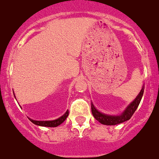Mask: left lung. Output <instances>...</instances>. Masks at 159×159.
I'll return each instance as SVG.
<instances>
[{
  "mask_svg": "<svg viewBox=\"0 0 159 159\" xmlns=\"http://www.w3.org/2000/svg\"><path fill=\"white\" fill-rule=\"evenodd\" d=\"M144 85H143L139 94L137 95L136 98L126 107V108L120 115H108V114L102 113L95 107L93 102H91V110H92L93 116L101 124L106 125H117V124H120L124 121L130 120L141 101V98L144 94Z\"/></svg>",
  "mask_w": 159,
  "mask_h": 159,
  "instance_id": "8db88e82",
  "label": "left lung"
}]
</instances>
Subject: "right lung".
I'll return each instance as SVG.
<instances>
[{
    "mask_svg": "<svg viewBox=\"0 0 159 159\" xmlns=\"http://www.w3.org/2000/svg\"><path fill=\"white\" fill-rule=\"evenodd\" d=\"M69 115V111L67 110L61 116H60L59 118L56 119V120H33L31 118H29L31 122L37 125H40V126H46V127H57L59 125H61V123H63L66 120Z\"/></svg>",
    "mask_w": 159,
    "mask_h": 159,
    "instance_id": "right-lung-1",
    "label": "right lung"
}]
</instances>
